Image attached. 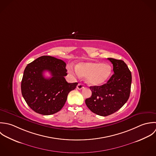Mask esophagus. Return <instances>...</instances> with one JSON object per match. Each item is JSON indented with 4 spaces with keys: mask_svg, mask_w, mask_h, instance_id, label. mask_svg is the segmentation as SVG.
I'll use <instances>...</instances> for the list:
<instances>
[{
    "mask_svg": "<svg viewBox=\"0 0 156 156\" xmlns=\"http://www.w3.org/2000/svg\"><path fill=\"white\" fill-rule=\"evenodd\" d=\"M83 88H84V86H83V85L82 84V83H79V84L77 85V88L79 89V90H82V89H83Z\"/></svg>",
    "mask_w": 156,
    "mask_h": 156,
    "instance_id": "34e87169",
    "label": "esophagus"
}]
</instances>
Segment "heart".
<instances>
[{"label": "heart", "mask_w": 156, "mask_h": 156, "mask_svg": "<svg viewBox=\"0 0 156 156\" xmlns=\"http://www.w3.org/2000/svg\"><path fill=\"white\" fill-rule=\"evenodd\" d=\"M68 71L76 77H86V81L89 85L99 86L108 80L112 69L109 64L101 62H89L79 63L75 71L69 66Z\"/></svg>", "instance_id": "1"}]
</instances>
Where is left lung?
<instances>
[{
  "mask_svg": "<svg viewBox=\"0 0 156 156\" xmlns=\"http://www.w3.org/2000/svg\"><path fill=\"white\" fill-rule=\"evenodd\" d=\"M113 65L114 74L106 83L90 87L91 98L85 100L94 113L107 116L120 109L129 99L132 76L126 64L122 60L108 58Z\"/></svg>",
  "mask_w": 156,
  "mask_h": 156,
  "instance_id": "obj_1",
  "label": "left lung"
}]
</instances>
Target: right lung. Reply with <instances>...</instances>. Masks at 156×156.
<instances>
[{
	"mask_svg": "<svg viewBox=\"0 0 156 156\" xmlns=\"http://www.w3.org/2000/svg\"><path fill=\"white\" fill-rule=\"evenodd\" d=\"M45 71L52 77L46 78ZM66 63L55 57L43 55L26 66L21 82V91L28 105L36 112L51 115L59 111L65 104L69 93L78 84L68 83Z\"/></svg>",
	"mask_w": 156,
	"mask_h": 156,
	"instance_id": "1",
	"label": "right lung"
}]
</instances>
